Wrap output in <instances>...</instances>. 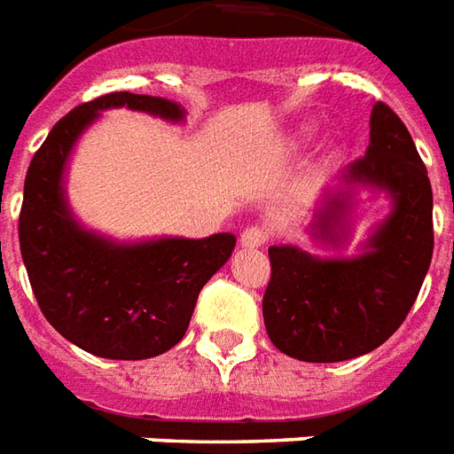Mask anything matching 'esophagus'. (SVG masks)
<instances>
[{"label": "esophagus", "instance_id": "obj_1", "mask_svg": "<svg viewBox=\"0 0 454 454\" xmlns=\"http://www.w3.org/2000/svg\"><path fill=\"white\" fill-rule=\"evenodd\" d=\"M239 244H242L244 249H259L266 244V232H263L262 227H247L239 237Z\"/></svg>", "mask_w": 454, "mask_h": 454}]
</instances>
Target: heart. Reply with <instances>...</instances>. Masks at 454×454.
<instances>
[{"instance_id":"obj_1","label":"heart","mask_w":454,"mask_h":454,"mask_svg":"<svg viewBox=\"0 0 454 454\" xmlns=\"http://www.w3.org/2000/svg\"><path fill=\"white\" fill-rule=\"evenodd\" d=\"M313 134H315L313 124H301V127L291 129L288 134H286L284 139H281V149H284V151L301 149V146H303L305 141L310 139Z\"/></svg>"}]
</instances>
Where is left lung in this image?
<instances>
[{"label": "left lung", "instance_id": "obj_1", "mask_svg": "<svg viewBox=\"0 0 454 454\" xmlns=\"http://www.w3.org/2000/svg\"><path fill=\"white\" fill-rule=\"evenodd\" d=\"M387 192L391 212L355 256H317L295 244L269 247L271 281L263 325L276 349L301 362H345L384 345L416 303L433 259V191L396 112L376 102L364 159L349 163L315 200L305 234L342 249L356 192Z\"/></svg>", "mask_w": 454, "mask_h": 454}]
</instances>
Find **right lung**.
Listing matches in <instances>:
<instances>
[{
	"label": "right lung",
	"mask_w": 454,
	"mask_h": 454,
	"mask_svg": "<svg viewBox=\"0 0 454 454\" xmlns=\"http://www.w3.org/2000/svg\"><path fill=\"white\" fill-rule=\"evenodd\" d=\"M117 107L185 119L181 105L134 92H109L67 112L28 166L19 244L41 313L67 342L105 359H149L181 342L202 286L232 256L237 237L117 242L73 215L67 160L99 114Z\"/></svg>",
	"instance_id": "obj_1"
}]
</instances>
